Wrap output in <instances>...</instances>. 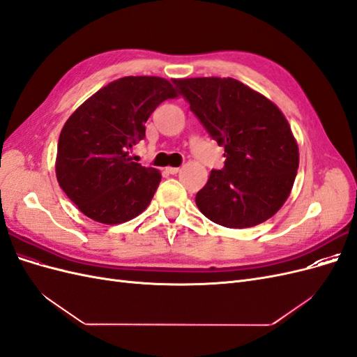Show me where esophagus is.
<instances>
[{"label": "esophagus", "instance_id": "1", "mask_svg": "<svg viewBox=\"0 0 357 357\" xmlns=\"http://www.w3.org/2000/svg\"><path fill=\"white\" fill-rule=\"evenodd\" d=\"M167 172H168V174L174 176V174H177V172H180V168H177V167H168Z\"/></svg>", "mask_w": 357, "mask_h": 357}]
</instances>
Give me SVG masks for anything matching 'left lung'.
Returning a JSON list of instances; mask_svg holds the SVG:
<instances>
[{
    "label": "left lung",
    "instance_id": "obj_1",
    "mask_svg": "<svg viewBox=\"0 0 357 357\" xmlns=\"http://www.w3.org/2000/svg\"><path fill=\"white\" fill-rule=\"evenodd\" d=\"M205 131L225 147V167L211 169L198 193L199 211L226 228H250L282 208L299 165L284 114L264 95L231 77L174 79Z\"/></svg>",
    "mask_w": 357,
    "mask_h": 357
}]
</instances>
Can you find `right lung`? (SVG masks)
<instances>
[{
  "label": "right lung",
  "instance_id": "obj_1",
  "mask_svg": "<svg viewBox=\"0 0 357 357\" xmlns=\"http://www.w3.org/2000/svg\"><path fill=\"white\" fill-rule=\"evenodd\" d=\"M162 77L128 75L104 86L63 125L56 155L61 189L95 222L117 225L143 213L160 172L132 162L129 150L146 137L156 107L176 98Z\"/></svg>",
  "mask_w": 357,
  "mask_h": 357
}]
</instances>
